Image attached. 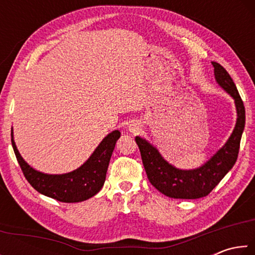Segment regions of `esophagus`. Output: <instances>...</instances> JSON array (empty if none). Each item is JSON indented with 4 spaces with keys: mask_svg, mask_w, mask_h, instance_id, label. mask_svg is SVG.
<instances>
[{
    "mask_svg": "<svg viewBox=\"0 0 255 255\" xmlns=\"http://www.w3.org/2000/svg\"><path fill=\"white\" fill-rule=\"evenodd\" d=\"M128 130L130 131L131 133H138V132H139V130H140L139 123H132V124L129 125Z\"/></svg>",
    "mask_w": 255,
    "mask_h": 255,
    "instance_id": "esophagus-1",
    "label": "esophagus"
}]
</instances>
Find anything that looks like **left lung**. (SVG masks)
<instances>
[{
    "label": "left lung",
    "instance_id": "left-lung-1",
    "mask_svg": "<svg viewBox=\"0 0 255 255\" xmlns=\"http://www.w3.org/2000/svg\"><path fill=\"white\" fill-rule=\"evenodd\" d=\"M211 64L214 66L216 82L233 98L237 114L235 127L224 146L201 166L182 170L167 162L159 150L145 138L139 136L135 138L149 182L163 195L174 199H198L206 197L231 171L239 155L245 126V108L227 71L218 63L211 62Z\"/></svg>",
    "mask_w": 255,
    "mask_h": 255
}]
</instances>
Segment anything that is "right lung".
<instances>
[{
  "label": "right lung",
  "instance_id": "right-lung-1",
  "mask_svg": "<svg viewBox=\"0 0 255 255\" xmlns=\"http://www.w3.org/2000/svg\"><path fill=\"white\" fill-rule=\"evenodd\" d=\"M120 137L118 129L108 133L86 161L76 170L63 174H48L30 166L16 148L13 129L11 141L25 179L41 195L62 202H80L96 196L103 187L112 152Z\"/></svg>",
  "mask_w": 255,
  "mask_h": 255
}]
</instances>
